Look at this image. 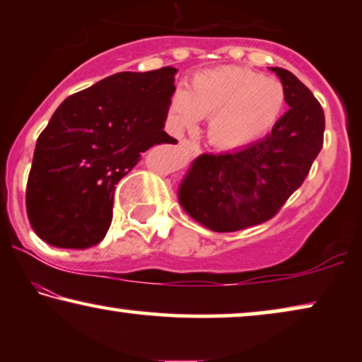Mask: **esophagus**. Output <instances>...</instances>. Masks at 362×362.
Returning <instances> with one entry per match:
<instances>
[{
    "label": "esophagus",
    "mask_w": 362,
    "mask_h": 362,
    "mask_svg": "<svg viewBox=\"0 0 362 362\" xmlns=\"http://www.w3.org/2000/svg\"><path fill=\"white\" fill-rule=\"evenodd\" d=\"M180 148H181L182 151H186V153L199 151V145H196V143H192L189 140H181L180 141Z\"/></svg>",
    "instance_id": "obj_1"
}]
</instances>
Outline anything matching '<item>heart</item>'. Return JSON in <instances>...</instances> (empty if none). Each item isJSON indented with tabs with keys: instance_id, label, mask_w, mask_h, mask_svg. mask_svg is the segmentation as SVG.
I'll return each mask as SVG.
<instances>
[{
	"instance_id": "1",
	"label": "heart",
	"mask_w": 362,
	"mask_h": 362,
	"mask_svg": "<svg viewBox=\"0 0 362 362\" xmlns=\"http://www.w3.org/2000/svg\"><path fill=\"white\" fill-rule=\"evenodd\" d=\"M284 107L281 82L227 66L196 74L187 90L177 88L170 100V120L176 130H185L209 117L207 140L222 150H237L265 136Z\"/></svg>"
}]
</instances>
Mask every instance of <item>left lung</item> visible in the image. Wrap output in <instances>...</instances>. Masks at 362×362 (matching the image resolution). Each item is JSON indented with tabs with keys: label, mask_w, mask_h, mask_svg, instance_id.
<instances>
[{
	"label": "left lung",
	"mask_w": 362,
	"mask_h": 362,
	"mask_svg": "<svg viewBox=\"0 0 362 362\" xmlns=\"http://www.w3.org/2000/svg\"><path fill=\"white\" fill-rule=\"evenodd\" d=\"M270 71L285 88L288 112L249 146L197 156L177 189L182 209L214 232H235L272 219L308 176L323 146L320 102L290 71Z\"/></svg>",
	"instance_id": "left-lung-1"
}]
</instances>
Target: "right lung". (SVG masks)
<instances>
[{"instance_id": "1", "label": "right lung", "mask_w": 362, "mask_h": 362, "mask_svg": "<svg viewBox=\"0 0 362 362\" xmlns=\"http://www.w3.org/2000/svg\"><path fill=\"white\" fill-rule=\"evenodd\" d=\"M175 67L118 72L64 100L39 135L26 211L39 239L88 249L112 224L115 185L161 143L175 93Z\"/></svg>"}]
</instances>
